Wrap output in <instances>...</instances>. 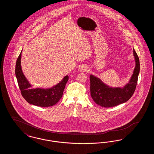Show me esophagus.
<instances>
[{
  "label": "esophagus",
  "mask_w": 154,
  "mask_h": 154,
  "mask_svg": "<svg viewBox=\"0 0 154 154\" xmlns=\"http://www.w3.org/2000/svg\"><path fill=\"white\" fill-rule=\"evenodd\" d=\"M88 70V67L87 65H83L79 67V71L80 72H85Z\"/></svg>",
  "instance_id": "1"
}]
</instances>
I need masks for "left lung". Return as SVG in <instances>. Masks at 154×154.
<instances>
[{"label":"left lung","instance_id":"8db88e82","mask_svg":"<svg viewBox=\"0 0 154 154\" xmlns=\"http://www.w3.org/2000/svg\"><path fill=\"white\" fill-rule=\"evenodd\" d=\"M135 67L129 82L123 87H111L97 77L91 74V95L94 101L103 107H114L127 102L133 95L137 83L140 72L139 57L133 48Z\"/></svg>","mask_w":154,"mask_h":154}]
</instances>
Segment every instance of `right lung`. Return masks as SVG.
Instances as JSON below:
<instances>
[{
    "instance_id": "obj_1",
    "label": "right lung",
    "mask_w": 154,
    "mask_h": 154,
    "mask_svg": "<svg viewBox=\"0 0 154 154\" xmlns=\"http://www.w3.org/2000/svg\"><path fill=\"white\" fill-rule=\"evenodd\" d=\"M22 50L15 65V75L20 89L23 98L29 104L47 107L55 105L62 97L66 84L69 80L68 75L63 77L57 85L51 88H32V85L26 78L21 67Z\"/></svg>"
}]
</instances>
